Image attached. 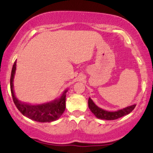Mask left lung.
Returning a JSON list of instances; mask_svg holds the SVG:
<instances>
[{
	"label": "left lung",
	"mask_w": 153,
	"mask_h": 153,
	"mask_svg": "<svg viewBox=\"0 0 153 153\" xmlns=\"http://www.w3.org/2000/svg\"><path fill=\"white\" fill-rule=\"evenodd\" d=\"M88 108L90 109V110L92 112V113L94 114V115L97 117V118L107 120H115V119L123 117L124 115H128V114L130 113L136 107V105H131V106L125 107V108L122 109V110H117V111L110 112L97 107L94 104V102L92 101V100L90 97L89 99H88Z\"/></svg>",
	"instance_id": "1"
}]
</instances>
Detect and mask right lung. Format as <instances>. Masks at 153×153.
Listing matches in <instances>:
<instances>
[{
  "instance_id": "obj_1",
  "label": "right lung",
  "mask_w": 153,
  "mask_h": 153,
  "mask_svg": "<svg viewBox=\"0 0 153 153\" xmlns=\"http://www.w3.org/2000/svg\"><path fill=\"white\" fill-rule=\"evenodd\" d=\"M16 61H15L11 70L10 86H11L13 101L20 112L31 120H36L37 122H41V123H46V122L49 123L59 118L65 112L66 107L65 100H66V93L68 90H65L61 97L58 100H53L41 105H29L20 102L15 97L14 89H13L14 88L13 81H14L15 71H16Z\"/></svg>"
}]
</instances>
